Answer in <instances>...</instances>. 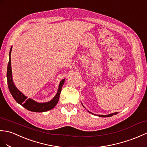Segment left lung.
<instances>
[{"label": "left lung", "mask_w": 147, "mask_h": 147, "mask_svg": "<svg viewBox=\"0 0 147 147\" xmlns=\"http://www.w3.org/2000/svg\"><path fill=\"white\" fill-rule=\"evenodd\" d=\"M93 114V113H92ZM118 114V113H111V114H110V115H99V117H112L113 115H117Z\"/></svg>", "instance_id": "8db88e82"}]
</instances>
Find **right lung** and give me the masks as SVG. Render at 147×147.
I'll return each mask as SVG.
<instances>
[{"label":"right lung","instance_id":"1","mask_svg":"<svg viewBox=\"0 0 147 147\" xmlns=\"http://www.w3.org/2000/svg\"><path fill=\"white\" fill-rule=\"evenodd\" d=\"M12 51V47L9 52V61L7 70V84L10 92L14 100L19 104L22 105L24 108L27 109V110L34 112H44L51 110L57 105L59 100V96L61 91V88L63 86L64 80H63L60 82L59 88H58L57 93L52 100L47 102V103H39L34 101L32 99L28 98L25 96L21 92L19 91L13 84L12 78V69H11V54Z\"/></svg>","mask_w":147,"mask_h":147}]
</instances>
